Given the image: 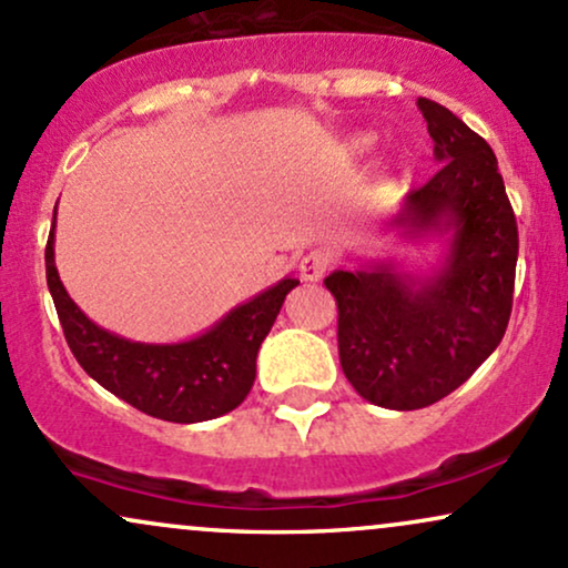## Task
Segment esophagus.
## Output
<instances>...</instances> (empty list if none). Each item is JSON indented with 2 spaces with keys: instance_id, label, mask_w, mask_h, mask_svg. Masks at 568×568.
Masks as SVG:
<instances>
[{
  "instance_id": "esophagus-1",
  "label": "esophagus",
  "mask_w": 568,
  "mask_h": 568,
  "mask_svg": "<svg viewBox=\"0 0 568 568\" xmlns=\"http://www.w3.org/2000/svg\"><path fill=\"white\" fill-rule=\"evenodd\" d=\"M327 270H331V256L320 254V251L306 254L298 264V275H302L304 283H320L327 275Z\"/></svg>"
}]
</instances>
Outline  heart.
<instances>
[{"label": "heart", "instance_id": "heart-1", "mask_svg": "<svg viewBox=\"0 0 568 568\" xmlns=\"http://www.w3.org/2000/svg\"><path fill=\"white\" fill-rule=\"evenodd\" d=\"M373 136H367V134H359V136H354V140L349 142V150H352V155H365V153H371L373 150Z\"/></svg>", "mask_w": 568, "mask_h": 568}]
</instances>
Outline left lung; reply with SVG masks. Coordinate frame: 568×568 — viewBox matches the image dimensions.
Masks as SVG:
<instances>
[{
	"instance_id": "1",
	"label": "left lung",
	"mask_w": 568,
	"mask_h": 568,
	"mask_svg": "<svg viewBox=\"0 0 568 568\" xmlns=\"http://www.w3.org/2000/svg\"><path fill=\"white\" fill-rule=\"evenodd\" d=\"M439 172L386 222L405 241L447 237L428 275L392 258L325 277L338 304V357L362 399L420 409L466 384L497 349L514 306L518 227L487 140L418 98Z\"/></svg>"
}]
</instances>
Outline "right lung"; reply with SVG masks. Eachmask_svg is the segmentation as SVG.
Here are the masks:
<instances>
[{"instance_id": "right-lung-1", "label": "right lung", "mask_w": 568, "mask_h": 568, "mask_svg": "<svg viewBox=\"0 0 568 568\" xmlns=\"http://www.w3.org/2000/svg\"><path fill=\"white\" fill-rule=\"evenodd\" d=\"M54 214L44 251L47 285L68 346L89 378L140 413L169 423L211 420L241 405L254 386L258 346L298 280L283 277L190 341H129L92 323L68 296L54 266Z\"/></svg>"}]
</instances>
